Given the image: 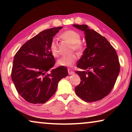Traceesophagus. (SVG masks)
<instances>
[{"instance_id": "esophagus-1", "label": "esophagus", "mask_w": 132, "mask_h": 132, "mask_svg": "<svg viewBox=\"0 0 132 132\" xmlns=\"http://www.w3.org/2000/svg\"><path fill=\"white\" fill-rule=\"evenodd\" d=\"M68 70L69 75H72V74H73V73H74V72H73V71L71 70V69H68Z\"/></svg>"}]
</instances>
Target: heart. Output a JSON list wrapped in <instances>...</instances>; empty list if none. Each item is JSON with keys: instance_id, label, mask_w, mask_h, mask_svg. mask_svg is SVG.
<instances>
[{"instance_id": "obj_1", "label": "heart", "mask_w": 132, "mask_h": 132, "mask_svg": "<svg viewBox=\"0 0 132 132\" xmlns=\"http://www.w3.org/2000/svg\"><path fill=\"white\" fill-rule=\"evenodd\" d=\"M63 39L67 40L72 44V50L81 53L85 49L84 45L81 41V35L79 32L75 30H70L64 31L61 35ZM50 51L53 56L57 57L59 52L58 50L56 40L53 38L51 41L50 45ZM77 60V56L75 53L63 56L58 59L57 64L63 67H72Z\"/></svg>"}]
</instances>
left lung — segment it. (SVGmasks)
<instances>
[{"mask_svg":"<svg viewBox=\"0 0 132 132\" xmlns=\"http://www.w3.org/2000/svg\"><path fill=\"white\" fill-rule=\"evenodd\" d=\"M84 31L87 48L78 62L76 71L80 83L75 88L76 95L87 102L97 101L112 90L120 71V63L115 50L105 38L85 24H73Z\"/></svg>","mask_w":132,"mask_h":132,"instance_id":"8db88e82","label":"left lung"}]
</instances>
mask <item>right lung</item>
<instances>
[{
  "label": "right lung",
  "instance_id": "1",
  "mask_svg": "<svg viewBox=\"0 0 132 132\" xmlns=\"http://www.w3.org/2000/svg\"><path fill=\"white\" fill-rule=\"evenodd\" d=\"M63 27L44 30L28 40L15 53L12 79L18 93L32 104H44L57 90L58 82L68 75L66 67L48 71L55 63L50 51L53 37Z\"/></svg>",
  "mask_w": 132,
  "mask_h": 132
}]
</instances>
